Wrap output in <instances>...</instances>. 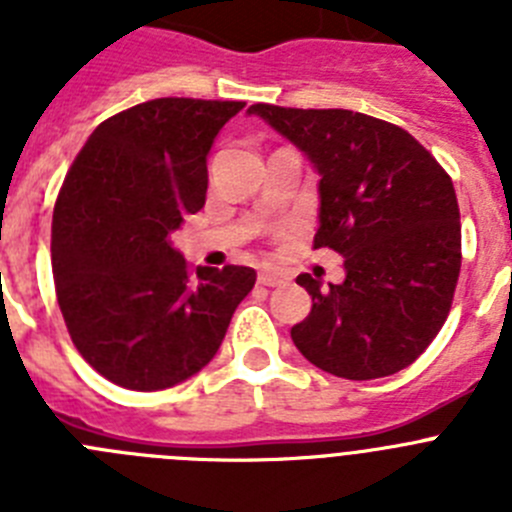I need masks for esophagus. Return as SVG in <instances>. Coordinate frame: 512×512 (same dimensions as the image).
Segmentation results:
<instances>
[{"label":"esophagus","instance_id":"34e87169","mask_svg":"<svg viewBox=\"0 0 512 512\" xmlns=\"http://www.w3.org/2000/svg\"><path fill=\"white\" fill-rule=\"evenodd\" d=\"M284 274H279V271L274 269H264L259 271V284H264V287H277V284L284 282Z\"/></svg>","mask_w":512,"mask_h":512}]
</instances>
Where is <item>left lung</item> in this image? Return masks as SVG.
<instances>
[{
    "label": "left lung",
    "instance_id": "8db88e82",
    "mask_svg": "<svg viewBox=\"0 0 512 512\" xmlns=\"http://www.w3.org/2000/svg\"><path fill=\"white\" fill-rule=\"evenodd\" d=\"M320 174L315 248L343 256L346 279L300 274L312 310L292 328L310 364L343 379L390 377L438 336L461 269L451 176L408 130L351 110L251 104Z\"/></svg>",
    "mask_w": 512,
    "mask_h": 512
}]
</instances>
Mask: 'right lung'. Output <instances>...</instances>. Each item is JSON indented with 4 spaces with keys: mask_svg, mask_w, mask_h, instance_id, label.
<instances>
[{
    "mask_svg": "<svg viewBox=\"0 0 512 512\" xmlns=\"http://www.w3.org/2000/svg\"><path fill=\"white\" fill-rule=\"evenodd\" d=\"M246 102L161 97L97 125L53 207L51 264L69 336L104 379L138 392L197 374L256 284L200 266L169 235L202 210L207 153Z\"/></svg>",
    "mask_w": 512,
    "mask_h": 512,
    "instance_id": "right-lung-1",
    "label": "right lung"
}]
</instances>
